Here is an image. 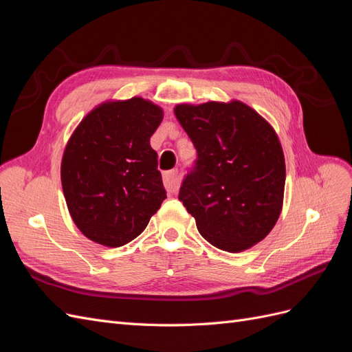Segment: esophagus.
<instances>
[{
  "label": "esophagus",
  "mask_w": 352,
  "mask_h": 352,
  "mask_svg": "<svg viewBox=\"0 0 352 352\" xmlns=\"http://www.w3.org/2000/svg\"><path fill=\"white\" fill-rule=\"evenodd\" d=\"M164 186L167 192H176L179 188V172L177 170H170L164 175Z\"/></svg>",
  "instance_id": "34e87169"
}]
</instances>
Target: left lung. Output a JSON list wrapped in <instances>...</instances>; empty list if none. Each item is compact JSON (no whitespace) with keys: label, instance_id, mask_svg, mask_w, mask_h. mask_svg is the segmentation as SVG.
<instances>
[{"label":"left lung","instance_id":"left-lung-1","mask_svg":"<svg viewBox=\"0 0 352 352\" xmlns=\"http://www.w3.org/2000/svg\"><path fill=\"white\" fill-rule=\"evenodd\" d=\"M197 150L179 201L211 245L239 252L263 241L282 211L285 158L278 135L239 101L176 105Z\"/></svg>","mask_w":352,"mask_h":352}]
</instances>
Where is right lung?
I'll return each mask as SVG.
<instances>
[{
  "mask_svg": "<svg viewBox=\"0 0 352 352\" xmlns=\"http://www.w3.org/2000/svg\"><path fill=\"white\" fill-rule=\"evenodd\" d=\"M163 111L142 98L105 102L73 132L61 185L74 225L91 241L122 247L145 230L167 198L150 138Z\"/></svg>",
  "mask_w": 352,
  "mask_h": 352,
  "instance_id": "1",
  "label": "right lung"
}]
</instances>
